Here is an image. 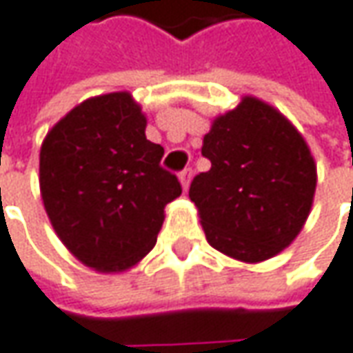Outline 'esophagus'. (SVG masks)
<instances>
[{"label": "esophagus", "instance_id": "1", "mask_svg": "<svg viewBox=\"0 0 353 353\" xmlns=\"http://www.w3.org/2000/svg\"><path fill=\"white\" fill-rule=\"evenodd\" d=\"M192 176H193V172L190 170V168H185V170H183V172L179 174V183H181V188H183V190H188V188H190Z\"/></svg>", "mask_w": 353, "mask_h": 353}]
</instances>
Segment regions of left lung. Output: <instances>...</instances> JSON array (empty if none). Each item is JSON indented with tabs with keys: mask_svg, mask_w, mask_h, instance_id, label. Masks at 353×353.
<instances>
[{
	"mask_svg": "<svg viewBox=\"0 0 353 353\" xmlns=\"http://www.w3.org/2000/svg\"><path fill=\"white\" fill-rule=\"evenodd\" d=\"M190 199L207 243L241 263H263L299 237L316 192V161L286 116L256 97L213 118Z\"/></svg>",
	"mask_w": 353,
	"mask_h": 353,
	"instance_id": "left-lung-1",
	"label": "left lung"
}]
</instances>
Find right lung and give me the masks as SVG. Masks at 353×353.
<instances>
[{
    "mask_svg": "<svg viewBox=\"0 0 353 353\" xmlns=\"http://www.w3.org/2000/svg\"><path fill=\"white\" fill-rule=\"evenodd\" d=\"M146 124L130 92H108L77 104L41 144L49 221L70 254L99 272L138 265L156 245L165 205L181 195Z\"/></svg>",
    "mask_w": 353,
    "mask_h": 353,
    "instance_id": "add662e5",
    "label": "right lung"
}]
</instances>
